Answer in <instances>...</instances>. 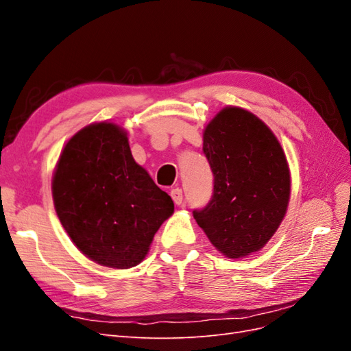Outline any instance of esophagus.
Returning a JSON list of instances; mask_svg holds the SVG:
<instances>
[{
  "label": "esophagus",
  "instance_id": "obj_1",
  "mask_svg": "<svg viewBox=\"0 0 351 351\" xmlns=\"http://www.w3.org/2000/svg\"><path fill=\"white\" fill-rule=\"evenodd\" d=\"M169 195H171V197H173L176 205H182V204H183V190H182V189L176 187V189L171 190V193H169Z\"/></svg>",
  "mask_w": 351,
  "mask_h": 351
}]
</instances>
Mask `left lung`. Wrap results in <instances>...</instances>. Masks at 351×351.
<instances>
[{
  "instance_id": "1",
  "label": "left lung",
  "mask_w": 351,
  "mask_h": 351,
  "mask_svg": "<svg viewBox=\"0 0 351 351\" xmlns=\"http://www.w3.org/2000/svg\"><path fill=\"white\" fill-rule=\"evenodd\" d=\"M204 152L214 173V195L197 226L224 256L259 252L289 208L291 177L269 127L240 107L222 108L204 130Z\"/></svg>"
}]
</instances>
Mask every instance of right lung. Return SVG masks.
Wrapping results in <instances>:
<instances>
[{
	"label": "right lung",
	"mask_w": 351,
	"mask_h": 351,
	"mask_svg": "<svg viewBox=\"0 0 351 351\" xmlns=\"http://www.w3.org/2000/svg\"><path fill=\"white\" fill-rule=\"evenodd\" d=\"M51 189L76 247L114 269L139 265L174 212L173 199L133 159L125 130L110 121L83 127L66 143Z\"/></svg>",
	"instance_id": "1"
}]
</instances>
